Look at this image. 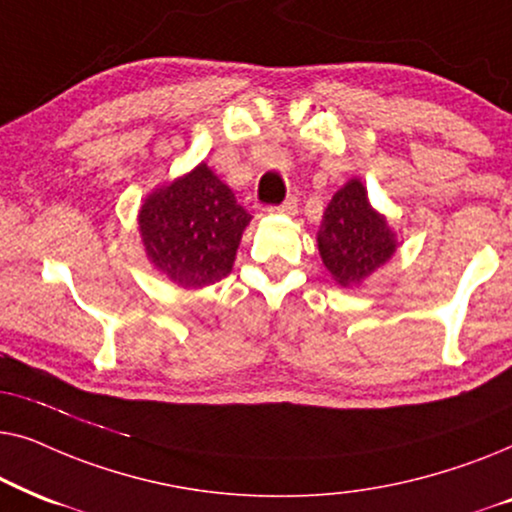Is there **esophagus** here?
<instances>
[{
    "label": "esophagus",
    "mask_w": 512,
    "mask_h": 512,
    "mask_svg": "<svg viewBox=\"0 0 512 512\" xmlns=\"http://www.w3.org/2000/svg\"><path fill=\"white\" fill-rule=\"evenodd\" d=\"M268 212H272V214H296L298 212V200L296 198H289V200H284L282 205H272V207H268Z\"/></svg>",
    "instance_id": "34e87169"
}]
</instances>
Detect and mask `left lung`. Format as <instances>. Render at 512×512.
Returning <instances> with one entry per match:
<instances>
[{
  "label": "left lung",
  "instance_id": "left-lung-1",
  "mask_svg": "<svg viewBox=\"0 0 512 512\" xmlns=\"http://www.w3.org/2000/svg\"><path fill=\"white\" fill-rule=\"evenodd\" d=\"M317 240L321 261L342 286L361 284L396 249L394 233L384 216L370 207L366 188L356 179L328 202Z\"/></svg>",
  "mask_w": 512,
  "mask_h": 512
}]
</instances>
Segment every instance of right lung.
<instances>
[{
  "instance_id": "obj_1",
  "label": "right lung",
  "mask_w": 512,
  "mask_h": 512,
  "mask_svg": "<svg viewBox=\"0 0 512 512\" xmlns=\"http://www.w3.org/2000/svg\"><path fill=\"white\" fill-rule=\"evenodd\" d=\"M251 214L202 163L142 205L139 230L151 263L184 289L219 282L233 270Z\"/></svg>"
}]
</instances>
